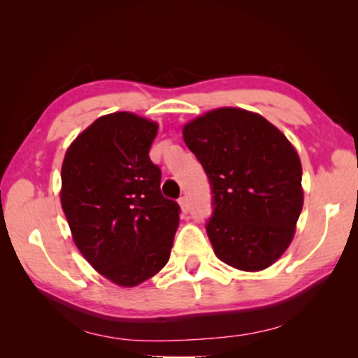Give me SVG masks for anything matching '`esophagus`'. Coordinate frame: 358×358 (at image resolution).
Returning a JSON list of instances; mask_svg holds the SVG:
<instances>
[{
    "label": "esophagus",
    "mask_w": 358,
    "mask_h": 358,
    "mask_svg": "<svg viewBox=\"0 0 358 358\" xmlns=\"http://www.w3.org/2000/svg\"><path fill=\"white\" fill-rule=\"evenodd\" d=\"M178 203H180L181 209H183L185 212L189 210V200H187V196H181V199L178 200Z\"/></svg>",
    "instance_id": "1"
}]
</instances>
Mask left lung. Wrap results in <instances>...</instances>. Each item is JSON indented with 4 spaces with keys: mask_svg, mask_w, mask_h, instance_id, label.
<instances>
[{
    "mask_svg": "<svg viewBox=\"0 0 358 358\" xmlns=\"http://www.w3.org/2000/svg\"><path fill=\"white\" fill-rule=\"evenodd\" d=\"M183 138L212 186L206 232L215 255L245 272L269 268L292 243L305 200L292 143L240 108L204 112L183 126Z\"/></svg>",
    "mask_w": 358,
    "mask_h": 358,
    "instance_id": "1",
    "label": "left lung"
}]
</instances>
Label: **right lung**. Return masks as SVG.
Masks as SVG:
<instances>
[{"mask_svg":"<svg viewBox=\"0 0 358 358\" xmlns=\"http://www.w3.org/2000/svg\"><path fill=\"white\" fill-rule=\"evenodd\" d=\"M157 132V121L108 113L71 143L63 159L59 200L75 246L121 287L164 268L180 223V206L163 196L162 171L149 158Z\"/></svg>","mask_w":358,"mask_h":358,"instance_id":"1","label":"right lung"}]
</instances>
